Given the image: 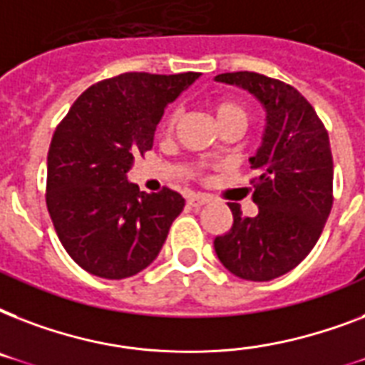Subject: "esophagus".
<instances>
[{
	"label": "esophagus",
	"instance_id": "34e87169",
	"mask_svg": "<svg viewBox=\"0 0 365 365\" xmlns=\"http://www.w3.org/2000/svg\"><path fill=\"white\" fill-rule=\"evenodd\" d=\"M208 200H210V199H208L206 195H200V193L189 195V197H187V205H189V206H195V208H199V206L206 205Z\"/></svg>",
	"mask_w": 365,
	"mask_h": 365
}]
</instances>
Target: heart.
I'll return each mask as SVG.
<instances>
[{"label":"heart","instance_id":"b5f03b06","mask_svg":"<svg viewBox=\"0 0 365 365\" xmlns=\"http://www.w3.org/2000/svg\"><path fill=\"white\" fill-rule=\"evenodd\" d=\"M210 110L214 113V119L220 125V128H227V126H244L248 125L250 113L242 102L235 98H217L210 104ZM176 123V111H168L160 123V130L170 132L172 126Z\"/></svg>","mask_w":365,"mask_h":365}]
</instances>
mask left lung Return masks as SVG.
Here are the masks:
<instances>
[{
    "label": "left lung",
    "instance_id": "obj_1",
    "mask_svg": "<svg viewBox=\"0 0 365 365\" xmlns=\"http://www.w3.org/2000/svg\"><path fill=\"white\" fill-rule=\"evenodd\" d=\"M216 81L254 94L265 110L267 125L261 148L250 157L257 216L246 217L240 205L227 202L233 225L216 237L214 248L235 277L265 282L299 265L326 225L334 205L328 130L292 85L255 71L220 73Z\"/></svg>",
    "mask_w": 365,
    "mask_h": 365
}]
</instances>
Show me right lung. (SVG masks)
Returning a JSON list of instances; mask_svg holds the SVG:
<instances>
[{
	"label": "right lung",
	"mask_w": 365,
	"mask_h": 365,
	"mask_svg": "<svg viewBox=\"0 0 365 365\" xmlns=\"http://www.w3.org/2000/svg\"><path fill=\"white\" fill-rule=\"evenodd\" d=\"M199 77L121 73L88 87L62 119L47 157V208L77 265L121 280L159 255L185 200L165 187L142 193L126 180L134 157L153 148L165 108Z\"/></svg>",
	"instance_id": "add662e5"
}]
</instances>
